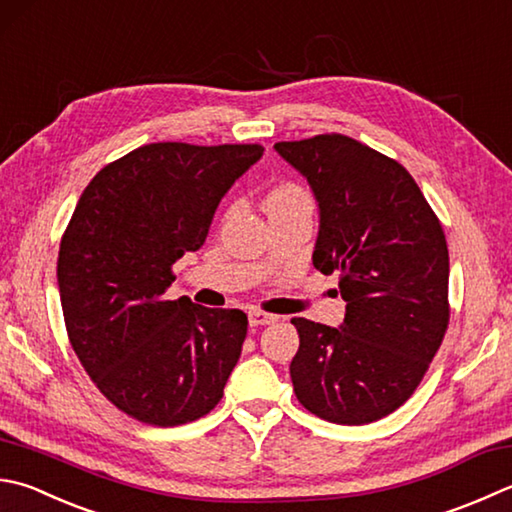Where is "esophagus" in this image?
<instances>
[{
    "instance_id": "1",
    "label": "esophagus",
    "mask_w": 512,
    "mask_h": 512,
    "mask_svg": "<svg viewBox=\"0 0 512 512\" xmlns=\"http://www.w3.org/2000/svg\"><path fill=\"white\" fill-rule=\"evenodd\" d=\"M276 321H278V316H274V314H267V312H260V310L249 312V325H254V327L272 325Z\"/></svg>"
}]
</instances>
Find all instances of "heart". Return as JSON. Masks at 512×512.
Masks as SVG:
<instances>
[{
    "label": "heart",
    "instance_id": "heart-1",
    "mask_svg": "<svg viewBox=\"0 0 512 512\" xmlns=\"http://www.w3.org/2000/svg\"><path fill=\"white\" fill-rule=\"evenodd\" d=\"M296 202H307V205H312L310 194L303 187L292 185V182H287V185H278L272 191H269L267 198H265V207H276V205H296Z\"/></svg>",
    "mask_w": 512,
    "mask_h": 512
}]
</instances>
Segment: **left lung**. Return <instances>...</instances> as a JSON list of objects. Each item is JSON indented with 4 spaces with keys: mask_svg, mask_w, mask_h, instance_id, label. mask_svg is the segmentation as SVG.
Returning <instances> with one entry per match:
<instances>
[{
    "mask_svg": "<svg viewBox=\"0 0 512 512\" xmlns=\"http://www.w3.org/2000/svg\"><path fill=\"white\" fill-rule=\"evenodd\" d=\"M321 209L312 263L339 272L343 325L292 318L289 365L305 410L341 426L379 421L403 406L446 336L448 245L435 211L397 160L343 133L276 142Z\"/></svg>",
    "mask_w": 512,
    "mask_h": 512,
    "instance_id": "1",
    "label": "left lung"
}]
</instances>
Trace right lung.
Here are the masks:
<instances>
[{
  "mask_svg": "<svg viewBox=\"0 0 512 512\" xmlns=\"http://www.w3.org/2000/svg\"><path fill=\"white\" fill-rule=\"evenodd\" d=\"M260 156V144H144L77 200L57 258L66 334L95 388L133 419L182 426L223 399L247 314L165 292L173 263L205 245L220 198Z\"/></svg>",
  "mask_w": 512,
  "mask_h": 512,
  "instance_id": "1",
  "label": "right lung"
}]
</instances>
